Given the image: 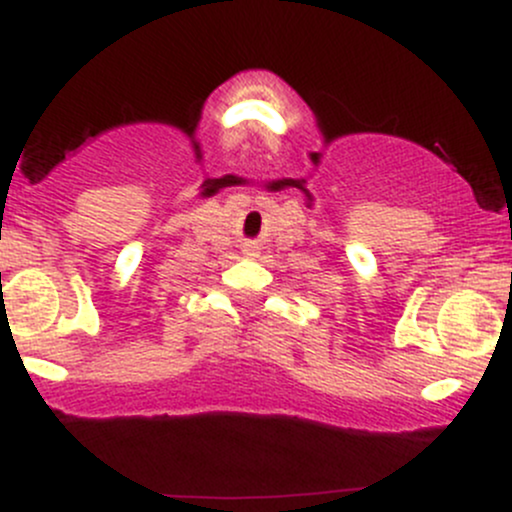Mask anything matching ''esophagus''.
Returning a JSON list of instances; mask_svg holds the SVG:
<instances>
[{
	"label": "esophagus",
	"mask_w": 512,
	"mask_h": 512,
	"mask_svg": "<svg viewBox=\"0 0 512 512\" xmlns=\"http://www.w3.org/2000/svg\"><path fill=\"white\" fill-rule=\"evenodd\" d=\"M243 252H245V255H255V248H245Z\"/></svg>",
	"instance_id": "34e87169"
}]
</instances>
